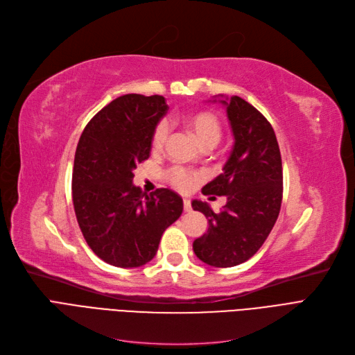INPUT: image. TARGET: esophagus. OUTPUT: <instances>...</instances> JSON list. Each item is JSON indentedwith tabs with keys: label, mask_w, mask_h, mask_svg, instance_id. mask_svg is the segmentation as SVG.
Wrapping results in <instances>:
<instances>
[{
	"label": "esophagus",
	"mask_w": 355,
	"mask_h": 355,
	"mask_svg": "<svg viewBox=\"0 0 355 355\" xmlns=\"http://www.w3.org/2000/svg\"><path fill=\"white\" fill-rule=\"evenodd\" d=\"M183 210H185L187 213L192 210V207H191V201H189V200H183Z\"/></svg>",
	"instance_id": "obj_1"
}]
</instances>
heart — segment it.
Returning <instances> with one entry per match:
<instances>
[{"label":"heart","mask_w":355,"mask_h":355,"mask_svg":"<svg viewBox=\"0 0 355 355\" xmlns=\"http://www.w3.org/2000/svg\"><path fill=\"white\" fill-rule=\"evenodd\" d=\"M185 125L192 133V137L197 139L201 148H214L222 138L223 128L220 119L211 112L198 110V112H191L185 116ZM170 126L167 120L158 121L151 138V148L154 153H160L168 139ZM167 180L180 191H189L197 180L201 178L198 173L191 172V170L182 167H172L166 173Z\"/></svg>","instance_id":"obj_1"}]
</instances>
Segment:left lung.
Segmentation results:
<instances>
[{
  "label": "left lung",
  "mask_w": 355,
  "mask_h": 355,
  "mask_svg": "<svg viewBox=\"0 0 355 355\" xmlns=\"http://www.w3.org/2000/svg\"><path fill=\"white\" fill-rule=\"evenodd\" d=\"M222 98L235 142L223 173L207 183L202 193L225 195L227 202L214 213L207 202L192 201V209L209 220L207 234L195 239L192 248L205 264L234 267L250 260L272 232L282 204L284 173L267 119L241 96Z\"/></svg>",
  "instance_id": "left-lung-1"
}]
</instances>
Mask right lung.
<instances>
[{"instance_id": "right-lung-1", "label": "right lung", "mask_w": 355, "mask_h": 355, "mask_svg": "<svg viewBox=\"0 0 355 355\" xmlns=\"http://www.w3.org/2000/svg\"><path fill=\"white\" fill-rule=\"evenodd\" d=\"M167 110L162 95H121L91 119L78 142L73 207L89 248L112 266L151 261L163 232L182 214L176 192L160 188L148 195L132 182Z\"/></svg>"}]
</instances>
